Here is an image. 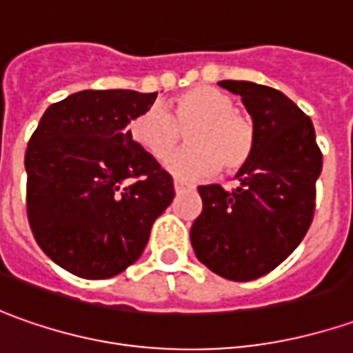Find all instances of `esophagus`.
<instances>
[{
	"label": "esophagus",
	"instance_id": "esophagus-1",
	"mask_svg": "<svg viewBox=\"0 0 353 353\" xmlns=\"http://www.w3.org/2000/svg\"><path fill=\"white\" fill-rule=\"evenodd\" d=\"M174 189H176V193H181V191H188V189H193L189 183H183V181H179V179H176L174 181Z\"/></svg>",
	"mask_w": 353,
	"mask_h": 353
}]
</instances>
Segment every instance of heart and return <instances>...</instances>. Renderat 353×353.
<instances>
[{"label":"heart","mask_w":353,"mask_h":353,"mask_svg":"<svg viewBox=\"0 0 353 353\" xmlns=\"http://www.w3.org/2000/svg\"><path fill=\"white\" fill-rule=\"evenodd\" d=\"M188 130L190 148L167 157ZM256 125L236 111L230 93L197 85L172 99L170 111L150 107L130 123V139L150 158L179 177L209 176L219 170L232 176L250 164L256 150Z\"/></svg>","instance_id":"b5f03b06"}]
</instances>
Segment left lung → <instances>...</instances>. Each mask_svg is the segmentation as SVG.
I'll use <instances>...</instances> for the list:
<instances>
[{
    "mask_svg": "<svg viewBox=\"0 0 353 353\" xmlns=\"http://www.w3.org/2000/svg\"><path fill=\"white\" fill-rule=\"evenodd\" d=\"M256 125V150L240 185H201L203 211L191 226L201 263L230 281L270 274L301 244L316 207L322 152L312 121L287 95L254 81L223 79Z\"/></svg>",
    "mask_w": 353,
    "mask_h": 353,
    "instance_id": "obj_1",
    "label": "left lung"
}]
</instances>
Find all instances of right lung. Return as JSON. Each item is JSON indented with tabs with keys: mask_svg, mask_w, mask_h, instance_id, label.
<instances>
[{
	"mask_svg": "<svg viewBox=\"0 0 353 353\" xmlns=\"http://www.w3.org/2000/svg\"><path fill=\"white\" fill-rule=\"evenodd\" d=\"M156 93L85 90L44 111L27 152V219L44 254L70 274L107 279L146 248L174 179L128 125Z\"/></svg>",
	"mask_w": 353,
	"mask_h": 353,
	"instance_id": "add662e5",
	"label": "right lung"
}]
</instances>
